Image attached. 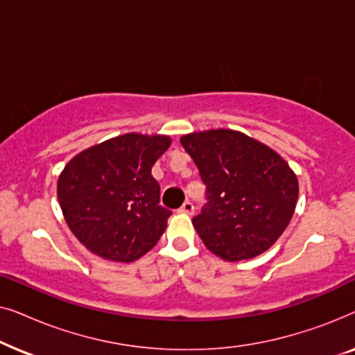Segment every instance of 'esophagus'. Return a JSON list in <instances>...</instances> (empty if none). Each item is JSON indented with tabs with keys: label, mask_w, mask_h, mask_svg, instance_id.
<instances>
[{
	"label": "esophagus",
	"mask_w": 355,
	"mask_h": 355,
	"mask_svg": "<svg viewBox=\"0 0 355 355\" xmlns=\"http://www.w3.org/2000/svg\"><path fill=\"white\" fill-rule=\"evenodd\" d=\"M193 210H196V207H193V203L186 200V202L182 203V207L179 208V213H186V215H192Z\"/></svg>",
	"instance_id": "obj_1"
}]
</instances>
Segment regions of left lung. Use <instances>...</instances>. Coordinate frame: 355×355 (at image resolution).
Segmentation results:
<instances>
[{"mask_svg": "<svg viewBox=\"0 0 355 355\" xmlns=\"http://www.w3.org/2000/svg\"><path fill=\"white\" fill-rule=\"evenodd\" d=\"M207 203L193 227L208 250L227 261L254 259L275 244L294 215L299 182L278 153L236 130L184 135Z\"/></svg>", "mask_w": 355, "mask_h": 355, "instance_id": "obj_1", "label": "left lung"}]
</instances>
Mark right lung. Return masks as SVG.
<instances>
[{"instance_id":"obj_1","label":"right lung","mask_w":355,"mask_h":355,"mask_svg":"<svg viewBox=\"0 0 355 355\" xmlns=\"http://www.w3.org/2000/svg\"><path fill=\"white\" fill-rule=\"evenodd\" d=\"M166 135L124 134L84 150L58 179V200L74 236L106 260L134 261L166 230L171 210L159 205L155 162Z\"/></svg>"}]
</instances>
